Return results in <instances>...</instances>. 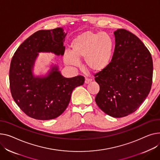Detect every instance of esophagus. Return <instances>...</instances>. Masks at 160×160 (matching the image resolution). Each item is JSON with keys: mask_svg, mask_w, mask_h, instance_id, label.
Listing matches in <instances>:
<instances>
[{"mask_svg": "<svg viewBox=\"0 0 160 160\" xmlns=\"http://www.w3.org/2000/svg\"><path fill=\"white\" fill-rule=\"evenodd\" d=\"M91 79H89V78H86L85 79V83L86 84H88L90 82H91Z\"/></svg>", "mask_w": 160, "mask_h": 160, "instance_id": "esophagus-1", "label": "esophagus"}]
</instances>
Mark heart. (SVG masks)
<instances>
[{
  "instance_id": "obj_1",
  "label": "heart",
  "mask_w": 160,
  "mask_h": 160,
  "mask_svg": "<svg viewBox=\"0 0 160 160\" xmlns=\"http://www.w3.org/2000/svg\"><path fill=\"white\" fill-rule=\"evenodd\" d=\"M114 40L105 32L86 31L74 38L71 51L66 50L63 60L68 65L78 66L79 60L84 59L88 70L99 73L107 69L112 60Z\"/></svg>"
}]
</instances>
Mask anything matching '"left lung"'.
Segmentation results:
<instances>
[{"mask_svg": "<svg viewBox=\"0 0 160 160\" xmlns=\"http://www.w3.org/2000/svg\"><path fill=\"white\" fill-rule=\"evenodd\" d=\"M115 48L109 66L95 74L100 91L95 101L114 118L136 111L149 93L153 62L151 53L136 35L123 29L114 32Z\"/></svg>", "mask_w": 160, "mask_h": 160, "instance_id": "left-lung-1", "label": "left lung"}]
</instances>
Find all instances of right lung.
<instances>
[{
    "instance_id": "right-lung-1",
    "label": "right lung",
    "mask_w": 160,
    "mask_h": 160,
    "mask_svg": "<svg viewBox=\"0 0 160 160\" xmlns=\"http://www.w3.org/2000/svg\"><path fill=\"white\" fill-rule=\"evenodd\" d=\"M66 35L62 28L38 31L21 44L12 58L11 92L20 109L31 118L49 120L59 116L68 106L73 89L84 83L82 76L64 77L53 63L45 74L34 72L40 52L63 55Z\"/></svg>"
}]
</instances>
